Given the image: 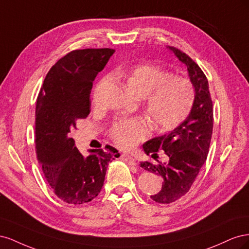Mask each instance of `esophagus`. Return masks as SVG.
Segmentation results:
<instances>
[{"label": "esophagus", "instance_id": "34e87169", "mask_svg": "<svg viewBox=\"0 0 249 249\" xmlns=\"http://www.w3.org/2000/svg\"><path fill=\"white\" fill-rule=\"evenodd\" d=\"M120 159H122L124 162H126V163H129L130 165H132V166H136V162H135V160L130 155L123 154L122 156H120Z\"/></svg>", "mask_w": 249, "mask_h": 249}]
</instances>
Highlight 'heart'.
<instances>
[{
    "instance_id": "obj_1",
    "label": "heart",
    "mask_w": 249,
    "mask_h": 249,
    "mask_svg": "<svg viewBox=\"0 0 249 249\" xmlns=\"http://www.w3.org/2000/svg\"><path fill=\"white\" fill-rule=\"evenodd\" d=\"M116 76L124 80L131 92L145 97L144 108L158 131H169L182 124L190 114L195 100L192 82L185 77L171 76L162 67L152 63L136 64L130 69L119 67ZM104 79L96 87L93 99L97 101ZM150 125L145 117L120 119L112 125L110 137L123 149H131L144 140Z\"/></svg>"
}]
</instances>
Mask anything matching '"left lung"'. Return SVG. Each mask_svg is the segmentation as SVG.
I'll return each mask as SVG.
<instances>
[{
  "label": "left lung",
  "instance_id": "1",
  "mask_svg": "<svg viewBox=\"0 0 249 249\" xmlns=\"http://www.w3.org/2000/svg\"><path fill=\"white\" fill-rule=\"evenodd\" d=\"M168 49L187 66L195 89V100L190 114L175 130L143 144L144 153L152 155L154 159L158 158L160 149L169 159L163 164L148 161L140 164L143 169L163 178L162 189L150 196L159 203L176 201L190 190L207 160L213 133V103L206 74L185 53L173 47Z\"/></svg>",
  "mask_w": 249,
  "mask_h": 249
}]
</instances>
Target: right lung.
<instances>
[{
    "instance_id": "obj_1",
    "label": "right lung",
    "mask_w": 249,
    "mask_h": 249,
    "mask_svg": "<svg viewBox=\"0 0 249 249\" xmlns=\"http://www.w3.org/2000/svg\"><path fill=\"white\" fill-rule=\"evenodd\" d=\"M112 49L71 51L52 66L37 97L35 148L52 190L71 205L94 199L102 190L108 164L118 150L91 149L83 156L74 145L71 131L77 120L90 113V92L97 73L104 70Z\"/></svg>"
}]
</instances>
